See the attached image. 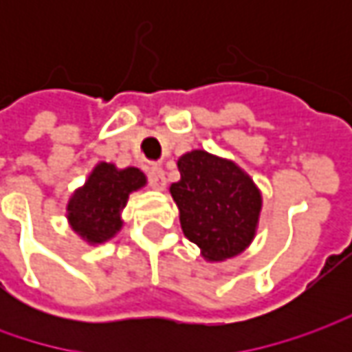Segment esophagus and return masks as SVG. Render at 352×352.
I'll return each instance as SVG.
<instances>
[{"label":"esophagus","instance_id":"esophagus-1","mask_svg":"<svg viewBox=\"0 0 352 352\" xmlns=\"http://www.w3.org/2000/svg\"><path fill=\"white\" fill-rule=\"evenodd\" d=\"M148 184L155 188V190H164L166 188V176H164V170L160 166L153 164L148 168Z\"/></svg>","mask_w":352,"mask_h":352}]
</instances>
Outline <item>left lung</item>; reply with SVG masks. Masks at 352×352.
<instances>
[{
  "label": "left lung",
  "instance_id": "8db88e82",
  "mask_svg": "<svg viewBox=\"0 0 352 352\" xmlns=\"http://www.w3.org/2000/svg\"><path fill=\"white\" fill-rule=\"evenodd\" d=\"M180 180L170 194L180 210L184 235L201 249L210 263L233 258L256 233L263 196L249 174L233 160L206 151L178 158Z\"/></svg>",
  "mask_w": 352,
  "mask_h": 352
}]
</instances>
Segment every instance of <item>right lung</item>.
Wrapping results in <instances>:
<instances>
[{"label": "right lung", "mask_w": 352, "mask_h": 352, "mask_svg": "<svg viewBox=\"0 0 352 352\" xmlns=\"http://www.w3.org/2000/svg\"><path fill=\"white\" fill-rule=\"evenodd\" d=\"M146 176L135 166L119 170L111 162H100L86 184L78 188L68 206V223L89 245H100L123 227L121 211L129 194L141 190Z\"/></svg>", "instance_id": "1"}]
</instances>
